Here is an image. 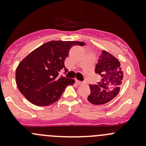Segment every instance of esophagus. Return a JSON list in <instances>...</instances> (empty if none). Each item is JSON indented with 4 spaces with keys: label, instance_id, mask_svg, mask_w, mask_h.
I'll list each match as a JSON object with an SVG mask.
<instances>
[{
    "label": "esophagus",
    "instance_id": "1",
    "mask_svg": "<svg viewBox=\"0 0 146 146\" xmlns=\"http://www.w3.org/2000/svg\"><path fill=\"white\" fill-rule=\"evenodd\" d=\"M76 82L78 84V85H82V84L83 83V82L80 81V80H76Z\"/></svg>",
    "mask_w": 146,
    "mask_h": 146
}]
</instances>
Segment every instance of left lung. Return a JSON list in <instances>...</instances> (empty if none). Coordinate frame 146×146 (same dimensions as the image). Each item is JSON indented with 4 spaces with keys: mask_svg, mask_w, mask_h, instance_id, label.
<instances>
[{
    "mask_svg": "<svg viewBox=\"0 0 146 146\" xmlns=\"http://www.w3.org/2000/svg\"><path fill=\"white\" fill-rule=\"evenodd\" d=\"M95 73L101 76L97 85H90V95L88 100L92 104H104L119 94L123 79L120 62L117 58L103 50L95 67Z\"/></svg>",
    "mask_w": 146,
    "mask_h": 146,
    "instance_id": "1",
    "label": "left lung"
}]
</instances>
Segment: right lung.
Segmentation results:
<instances>
[{
	"label": "right lung",
	"instance_id": "add662e5",
	"mask_svg": "<svg viewBox=\"0 0 146 146\" xmlns=\"http://www.w3.org/2000/svg\"><path fill=\"white\" fill-rule=\"evenodd\" d=\"M77 41H51L29 54L17 66L16 84L28 101L36 106H48L56 102L73 79L58 77L64 68V61L73 46H84Z\"/></svg>",
	"mask_w": 146,
	"mask_h": 146
}]
</instances>
